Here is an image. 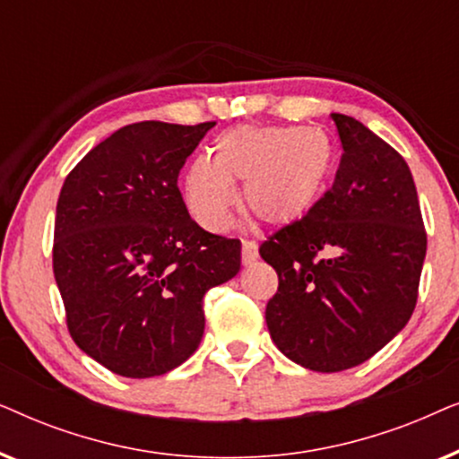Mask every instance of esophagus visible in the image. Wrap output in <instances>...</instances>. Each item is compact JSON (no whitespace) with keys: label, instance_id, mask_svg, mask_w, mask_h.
Masks as SVG:
<instances>
[{"label":"esophagus","instance_id":"obj_1","mask_svg":"<svg viewBox=\"0 0 459 459\" xmlns=\"http://www.w3.org/2000/svg\"><path fill=\"white\" fill-rule=\"evenodd\" d=\"M259 256V244L255 240H244L242 242V263L244 265H250V263L256 261Z\"/></svg>","mask_w":459,"mask_h":459}]
</instances>
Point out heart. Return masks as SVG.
<instances>
[{"label":"heart","instance_id":"heart-1","mask_svg":"<svg viewBox=\"0 0 459 459\" xmlns=\"http://www.w3.org/2000/svg\"><path fill=\"white\" fill-rule=\"evenodd\" d=\"M334 146L319 127L242 125L217 135L184 178V200L200 228L223 231L242 184V206L256 221L288 225L311 209L328 179Z\"/></svg>","mask_w":459,"mask_h":459}]
</instances>
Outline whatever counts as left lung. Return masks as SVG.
<instances>
[{
  "label": "left lung",
  "mask_w": 459,
  "mask_h": 459,
  "mask_svg": "<svg viewBox=\"0 0 459 459\" xmlns=\"http://www.w3.org/2000/svg\"><path fill=\"white\" fill-rule=\"evenodd\" d=\"M332 121L342 143L334 184L259 248L280 280L265 309L269 334L313 372L359 366L405 328L426 256L403 156L353 117Z\"/></svg>",
  "instance_id": "left-lung-1"
}]
</instances>
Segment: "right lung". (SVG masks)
<instances>
[{
  "label": "right lung",
  "mask_w": 459,
  "mask_h": 459,
  "mask_svg": "<svg viewBox=\"0 0 459 459\" xmlns=\"http://www.w3.org/2000/svg\"><path fill=\"white\" fill-rule=\"evenodd\" d=\"M215 123L142 121L68 173L54 278L77 347L125 378L171 372L204 334L203 299L240 272V240L192 221L178 178Z\"/></svg>",
  "instance_id": "1"
}]
</instances>
